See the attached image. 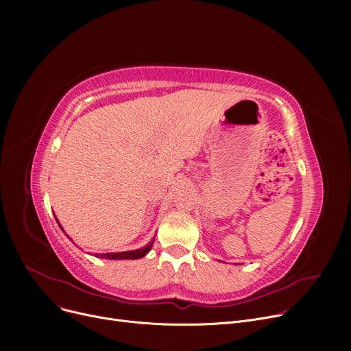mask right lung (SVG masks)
<instances>
[{
	"mask_svg": "<svg viewBox=\"0 0 351 351\" xmlns=\"http://www.w3.org/2000/svg\"><path fill=\"white\" fill-rule=\"evenodd\" d=\"M58 222V220H57ZM60 225V222H58ZM60 228L62 229V226L60 225ZM64 230V229H62ZM69 237V236H68ZM72 241V239H71ZM154 245V241L151 243H147L145 247H141V249H136V250H129V252H121V253H99V254H95L97 257H101V259H109V261H125V259H141V257H143L147 252L151 250Z\"/></svg>",
	"mask_w": 351,
	"mask_h": 351,
	"instance_id": "1",
	"label": "right lung"
}]
</instances>
